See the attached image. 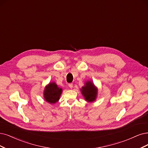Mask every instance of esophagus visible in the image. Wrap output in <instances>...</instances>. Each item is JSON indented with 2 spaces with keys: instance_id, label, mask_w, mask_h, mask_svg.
Masks as SVG:
<instances>
[{
  "instance_id": "1",
  "label": "esophagus",
  "mask_w": 148,
  "mask_h": 148,
  "mask_svg": "<svg viewBox=\"0 0 148 148\" xmlns=\"http://www.w3.org/2000/svg\"><path fill=\"white\" fill-rule=\"evenodd\" d=\"M68 86H69V87L71 89H72L73 87V84H69Z\"/></svg>"
}]
</instances>
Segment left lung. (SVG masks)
Here are the masks:
<instances>
[{
    "label": "left lung",
    "instance_id": "8db88e82",
    "mask_svg": "<svg viewBox=\"0 0 148 148\" xmlns=\"http://www.w3.org/2000/svg\"><path fill=\"white\" fill-rule=\"evenodd\" d=\"M80 91L86 102H93L96 100L98 89L91 80L85 82L84 86L80 89Z\"/></svg>",
    "mask_w": 148,
    "mask_h": 148
}]
</instances>
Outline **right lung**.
Instances as JSON below:
<instances>
[{"mask_svg":"<svg viewBox=\"0 0 148 148\" xmlns=\"http://www.w3.org/2000/svg\"><path fill=\"white\" fill-rule=\"evenodd\" d=\"M63 90L54 82H49L45 88L43 92L44 99L49 103H56L62 95Z\"/></svg>","mask_w":148,"mask_h":148,"instance_id":"right-lung-1","label":"right lung"}]
</instances>
